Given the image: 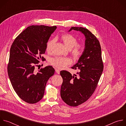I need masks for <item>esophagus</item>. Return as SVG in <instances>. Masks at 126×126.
<instances>
[{"mask_svg":"<svg viewBox=\"0 0 126 126\" xmlns=\"http://www.w3.org/2000/svg\"><path fill=\"white\" fill-rule=\"evenodd\" d=\"M55 71L58 74H60V70L58 69H55Z\"/></svg>","mask_w":126,"mask_h":126,"instance_id":"obj_1","label":"esophagus"}]
</instances>
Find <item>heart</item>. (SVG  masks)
<instances>
[{"instance_id":"heart-1","label":"heart","mask_w":126,"mask_h":126,"mask_svg":"<svg viewBox=\"0 0 126 126\" xmlns=\"http://www.w3.org/2000/svg\"><path fill=\"white\" fill-rule=\"evenodd\" d=\"M61 40L69 49H71V53L76 59H79L83 54L84 47L83 45L78 44L77 38L70 34H65L61 36ZM55 43L54 39L49 40L46 46V50L48 52L52 51L53 46ZM72 63V60L69 57H57L51 60V64L58 69H63Z\"/></svg>"}]
</instances>
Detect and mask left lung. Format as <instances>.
Segmentation results:
<instances>
[{
    "label": "left lung",
    "mask_w": 126,
    "mask_h": 126,
    "mask_svg": "<svg viewBox=\"0 0 126 126\" xmlns=\"http://www.w3.org/2000/svg\"><path fill=\"white\" fill-rule=\"evenodd\" d=\"M72 30L81 32L85 37L83 54L78 62L71 68L78 70L77 74H72L63 70L60 75L63 78L60 94L67 105L76 107L86 102L97 87L103 71V63L100 42L95 36L83 27H72Z\"/></svg>",
    "instance_id": "1"
}]
</instances>
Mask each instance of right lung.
<instances>
[{"label": "right lung", "mask_w": 126, "mask_h": 126, "mask_svg": "<svg viewBox=\"0 0 126 126\" xmlns=\"http://www.w3.org/2000/svg\"><path fill=\"white\" fill-rule=\"evenodd\" d=\"M57 28L56 26L31 25L15 38L10 50L8 74L14 91L22 100L29 104L39 102L43 97L48 79L55 70L48 66L38 73L34 69L45 53L47 43Z\"/></svg>", "instance_id": "1"}]
</instances>
